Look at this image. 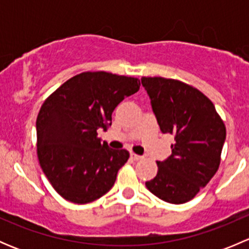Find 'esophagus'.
Returning <instances> with one entry per match:
<instances>
[{
    "instance_id": "34e87169",
    "label": "esophagus",
    "mask_w": 249,
    "mask_h": 249,
    "mask_svg": "<svg viewBox=\"0 0 249 249\" xmlns=\"http://www.w3.org/2000/svg\"><path fill=\"white\" fill-rule=\"evenodd\" d=\"M130 157H131V159L135 160V161H139V160L143 159V157H141V155L135 154V153H131V155H130Z\"/></svg>"
}]
</instances>
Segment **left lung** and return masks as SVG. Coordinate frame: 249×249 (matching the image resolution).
Segmentation results:
<instances>
[{
	"label": "left lung",
	"instance_id": "obj_1",
	"mask_svg": "<svg viewBox=\"0 0 249 249\" xmlns=\"http://www.w3.org/2000/svg\"><path fill=\"white\" fill-rule=\"evenodd\" d=\"M162 134L175 136L172 154L157 161L158 173L145 187L170 203L192 200L215 175L227 130L207 96L176 79L142 77Z\"/></svg>",
	"mask_w": 249,
	"mask_h": 249
}]
</instances>
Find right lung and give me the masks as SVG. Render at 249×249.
Instances as JSON below:
<instances>
[{"label":"right lung","mask_w":249,"mask_h":249,"mask_svg":"<svg viewBox=\"0 0 249 249\" xmlns=\"http://www.w3.org/2000/svg\"><path fill=\"white\" fill-rule=\"evenodd\" d=\"M137 78L83 72L44 101L36 122L37 155L48 180L65 200L88 203L113 187L126 149H112L97 131L112 125L115 107L140 89Z\"/></svg>","instance_id":"obj_1"}]
</instances>
